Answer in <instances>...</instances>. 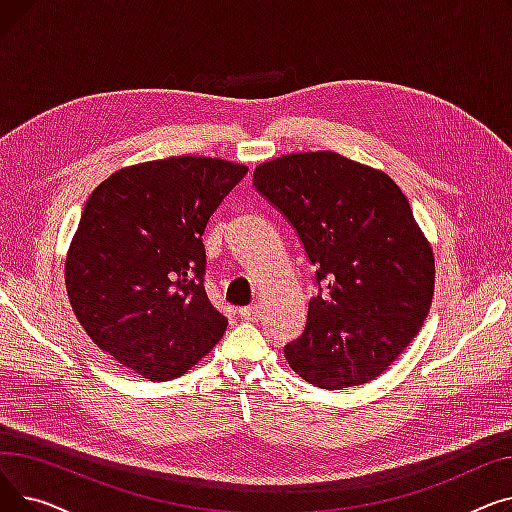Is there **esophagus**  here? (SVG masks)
<instances>
[{"label": "esophagus", "mask_w": 512, "mask_h": 512, "mask_svg": "<svg viewBox=\"0 0 512 512\" xmlns=\"http://www.w3.org/2000/svg\"><path fill=\"white\" fill-rule=\"evenodd\" d=\"M238 315H240V319H245V321H257V319L261 317V309H259L257 305L240 307V309H238Z\"/></svg>", "instance_id": "1"}]
</instances>
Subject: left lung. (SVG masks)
I'll return each mask as SVG.
<instances>
[{
    "instance_id": "obj_1",
    "label": "left lung",
    "mask_w": 512,
    "mask_h": 512,
    "mask_svg": "<svg viewBox=\"0 0 512 512\" xmlns=\"http://www.w3.org/2000/svg\"><path fill=\"white\" fill-rule=\"evenodd\" d=\"M270 201L315 265L303 334L284 346L292 371L342 390L388 369L417 336L434 297V253L394 180L334 151L259 164Z\"/></svg>"
}]
</instances>
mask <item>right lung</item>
<instances>
[{
	"label": "right lung",
	"mask_w": 512,
	"mask_h": 512,
	"mask_svg": "<svg viewBox=\"0 0 512 512\" xmlns=\"http://www.w3.org/2000/svg\"><path fill=\"white\" fill-rule=\"evenodd\" d=\"M249 168L180 155L130 166L91 193L66 259V290L91 340L151 382L191 369L228 319L205 292L203 232Z\"/></svg>",
	"instance_id": "right-lung-1"
}]
</instances>
